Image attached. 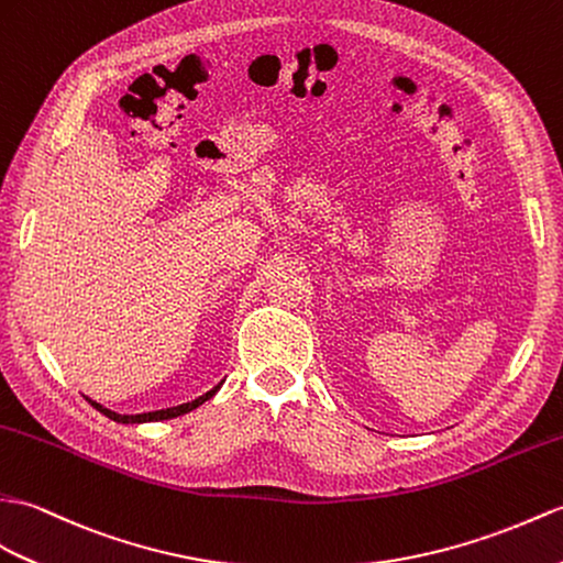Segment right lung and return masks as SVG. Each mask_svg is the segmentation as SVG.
Segmentation results:
<instances>
[{
	"instance_id": "add662e5",
	"label": "right lung",
	"mask_w": 563,
	"mask_h": 563,
	"mask_svg": "<svg viewBox=\"0 0 563 563\" xmlns=\"http://www.w3.org/2000/svg\"><path fill=\"white\" fill-rule=\"evenodd\" d=\"M222 384H218L216 388H211L208 390V394H203V396H199L196 400H191V402H185V405H177V408H167V410H155V412H141V415H120V412H112V410H108V408H102L100 402H93L90 400V405H93L96 410H100L104 417H110V420H114V422H122V424H139V422H158V420H173V417H179V415H185V412H191V410H196L199 408V405H203L208 398H213L216 394H218V388H220Z\"/></svg>"
}]
</instances>
